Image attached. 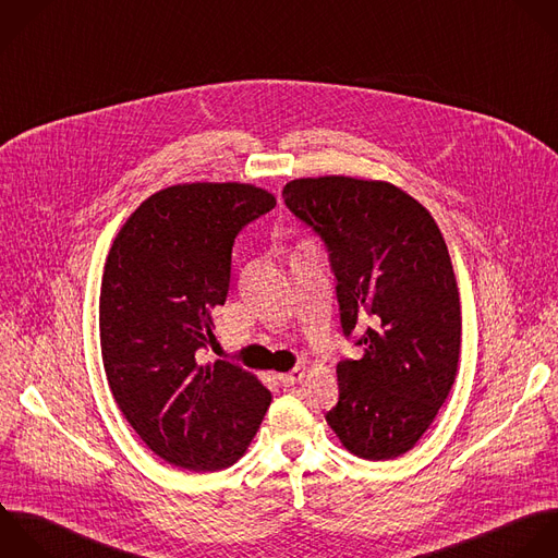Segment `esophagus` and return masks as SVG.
Returning <instances> with one entry per match:
<instances>
[{
    "label": "esophagus",
    "instance_id": "1",
    "mask_svg": "<svg viewBox=\"0 0 558 558\" xmlns=\"http://www.w3.org/2000/svg\"><path fill=\"white\" fill-rule=\"evenodd\" d=\"M302 376H304L302 369H293V372H289V374H278V380H280V385H282L284 389H291V387H295V385L302 380Z\"/></svg>",
    "mask_w": 558,
    "mask_h": 558
}]
</instances>
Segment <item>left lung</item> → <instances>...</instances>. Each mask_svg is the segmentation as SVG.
<instances>
[{
    "label": "left lung",
    "instance_id": "left-lung-1",
    "mask_svg": "<svg viewBox=\"0 0 558 558\" xmlns=\"http://www.w3.org/2000/svg\"><path fill=\"white\" fill-rule=\"evenodd\" d=\"M282 197L324 241L343 335L363 348L337 365L339 402L326 422L361 459L402 457L437 417L459 367L461 302L444 234L389 182L300 178Z\"/></svg>",
    "mask_w": 558,
    "mask_h": 558
}]
</instances>
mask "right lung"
<instances>
[{
	"mask_svg": "<svg viewBox=\"0 0 558 558\" xmlns=\"http://www.w3.org/2000/svg\"><path fill=\"white\" fill-rule=\"evenodd\" d=\"M276 197L239 182H193L147 197L106 258L99 341L128 424L169 465L215 472L243 457L271 393L243 367L202 363L230 289L236 234Z\"/></svg>",
	"mask_w": 558,
	"mask_h": 558,
	"instance_id": "add662e5",
	"label": "right lung"
}]
</instances>
